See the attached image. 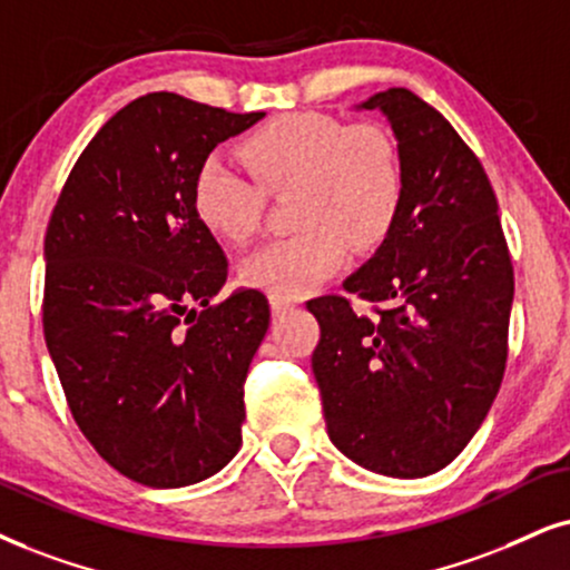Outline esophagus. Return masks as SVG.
Listing matches in <instances>:
<instances>
[{
  "label": "esophagus",
  "mask_w": 570,
  "mask_h": 570,
  "mask_svg": "<svg viewBox=\"0 0 570 570\" xmlns=\"http://www.w3.org/2000/svg\"><path fill=\"white\" fill-rule=\"evenodd\" d=\"M294 305H297V302H294L292 297H284V294H271V309L276 315L289 313V309H294Z\"/></svg>",
  "instance_id": "34e87169"
}]
</instances>
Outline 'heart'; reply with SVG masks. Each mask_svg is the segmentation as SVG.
I'll return each mask as SVG.
<instances>
[{"label": "heart", "mask_w": 570, "mask_h": 570, "mask_svg": "<svg viewBox=\"0 0 570 570\" xmlns=\"http://www.w3.org/2000/svg\"><path fill=\"white\" fill-rule=\"evenodd\" d=\"M239 153L265 191L297 189L294 223L302 228L252 252L242 263L249 286L284 297L313 292L342 268L350 244L360 252L379 247L397 223L405 173L397 144L376 126L292 112L252 131ZM259 187L220 157H207L194 178V213L215 239L242 244L261 228Z\"/></svg>", "instance_id": "b5f03b06"}]
</instances>
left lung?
<instances>
[{
    "instance_id": "left-lung-1",
    "label": "left lung",
    "mask_w": 570,
    "mask_h": 570,
    "mask_svg": "<svg viewBox=\"0 0 570 570\" xmlns=\"http://www.w3.org/2000/svg\"><path fill=\"white\" fill-rule=\"evenodd\" d=\"M405 173L397 223L344 281V297L309 299L328 439L365 471L423 479L450 465L492 407L505 373L513 265L476 155L442 112L407 89L373 94Z\"/></svg>"
}]
</instances>
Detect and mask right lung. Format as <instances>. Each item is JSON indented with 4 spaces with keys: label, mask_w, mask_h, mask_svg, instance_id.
Returning a JSON list of instances; mask_svg holds the SVG:
<instances>
[{
    "label": "right lung",
    "mask_w": 570,
    "mask_h": 570,
    "mask_svg": "<svg viewBox=\"0 0 570 570\" xmlns=\"http://www.w3.org/2000/svg\"><path fill=\"white\" fill-rule=\"evenodd\" d=\"M265 112L134 99L78 157L45 239V338L78 429L126 479L176 489L239 452L244 379L271 323L191 205L199 165Z\"/></svg>",
    "instance_id": "1"
}]
</instances>
